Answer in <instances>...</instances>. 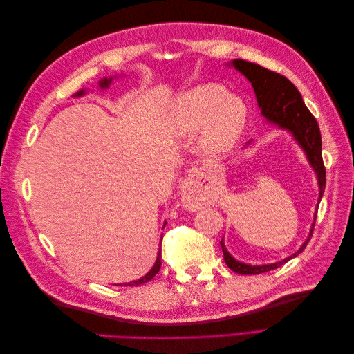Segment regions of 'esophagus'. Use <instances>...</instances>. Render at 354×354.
<instances>
[{
  "label": "esophagus",
  "mask_w": 354,
  "mask_h": 354,
  "mask_svg": "<svg viewBox=\"0 0 354 354\" xmlns=\"http://www.w3.org/2000/svg\"><path fill=\"white\" fill-rule=\"evenodd\" d=\"M202 178H203V174L195 173V174H190L185 181L183 203H185V207L189 209H196L201 203L207 199L205 194H203L199 187V181Z\"/></svg>",
  "instance_id": "1"
}]
</instances>
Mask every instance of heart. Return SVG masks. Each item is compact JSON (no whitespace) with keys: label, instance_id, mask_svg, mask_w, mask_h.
Segmentation results:
<instances>
[{"label":"heart","instance_id":"b5f03b06","mask_svg":"<svg viewBox=\"0 0 354 354\" xmlns=\"http://www.w3.org/2000/svg\"><path fill=\"white\" fill-rule=\"evenodd\" d=\"M248 120L246 103L220 84H201L180 94L169 111V128L180 137L201 130L208 152L227 151L239 140Z\"/></svg>","mask_w":354,"mask_h":354}]
</instances>
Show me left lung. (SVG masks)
<instances>
[{
  "instance_id": "8db88e82",
  "label": "left lung",
  "mask_w": 354,
  "mask_h": 354,
  "mask_svg": "<svg viewBox=\"0 0 354 354\" xmlns=\"http://www.w3.org/2000/svg\"><path fill=\"white\" fill-rule=\"evenodd\" d=\"M230 65L236 71H239L243 77H246V80L252 84L257 102H259L261 115L270 124L282 128V130L291 133L292 137L295 138V142L301 146V149L306 152L308 162L315 169L317 177L320 202L326 185V169L322 159V137H320V130L316 118L306 108L301 94L295 88V85L288 78H285L283 75L266 69L260 65H257V63H251L242 59H234L232 60ZM317 211L315 214V221ZM315 221L312 224V229H310L307 241L299 246V250L297 252L286 257V259L281 261L263 266H251L241 263L238 260H234L229 254L226 245H224V241L221 239L220 245L223 250L224 261H226L227 267H230L233 272H236L239 274H259L274 270L286 261L294 259L299 252L304 251L310 238H312Z\"/></svg>"
}]
</instances>
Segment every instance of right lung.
I'll list each match as a JSON object with an SVG mask.
<instances>
[{
  "label": "right lung",
  "mask_w": 354,
  "mask_h": 354,
  "mask_svg": "<svg viewBox=\"0 0 354 354\" xmlns=\"http://www.w3.org/2000/svg\"><path fill=\"white\" fill-rule=\"evenodd\" d=\"M112 80H113V78H103V80L99 82V87H100L102 90L108 88L109 84L112 82ZM84 94H85V90H80L75 95H77V97H81V95H84ZM165 224H167V221L164 223V227H165ZM159 269H160V248H159V252H158V257H156V261H155L153 267H152V269L149 270L143 277H140V279H137V281H133V282L120 283V285H124V286H138V285H143V283L149 282L151 279H153V277L158 274Z\"/></svg>",
  "instance_id": "add662e5"
}]
</instances>
